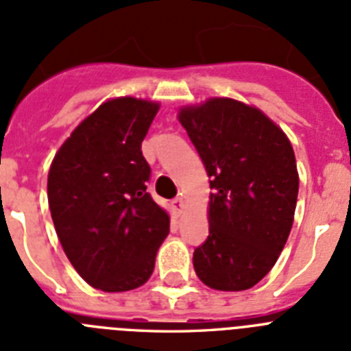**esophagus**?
<instances>
[{"instance_id": "esophagus-1", "label": "esophagus", "mask_w": 351, "mask_h": 351, "mask_svg": "<svg viewBox=\"0 0 351 351\" xmlns=\"http://www.w3.org/2000/svg\"><path fill=\"white\" fill-rule=\"evenodd\" d=\"M171 207H173V212H175L176 216H180L182 212H184L185 205H184V199L182 198H175L171 202Z\"/></svg>"}]
</instances>
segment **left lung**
Returning a JSON list of instances; mask_svg holds the SVG:
<instances>
[{"label":"left lung","instance_id":"8db88e82","mask_svg":"<svg viewBox=\"0 0 351 351\" xmlns=\"http://www.w3.org/2000/svg\"><path fill=\"white\" fill-rule=\"evenodd\" d=\"M210 178L208 237L194 250L199 280L216 291H246L280 257L298 199L293 146L262 110L210 98L178 112Z\"/></svg>","mask_w":351,"mask_h":351}]
</instances>
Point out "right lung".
<instances>
[{
	"label": "right lung",
	"mask_w": 351,
	"mask_h": 351,
	"mask_svg": "<svg viewBox=\"0 0 351 351\" xmlns=\"http://www.w3.org/2000/svg\"><path fill=\"white\" fill-rule=\"evenodd\" d=\"M158 103L132 96L101 103L60 146L48 175L58 241L94 289L123 293L148 282L169 216L146 193L141 144Z\"/></svg>",
	"instance_id": "obj_1"
}]
</instances>
